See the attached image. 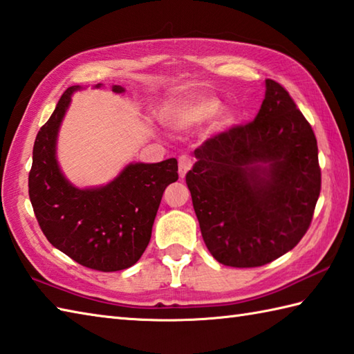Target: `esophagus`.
I'll return each instance as SVG.
<instances>
[{"instance_id": "obj_1", "label": "esophagus", "mask_w": 354, "mask_h": 354, "mask_svg": "<svg viewBox=\"0 0 354 354\" xmlns=\"http://www.w3.org/2000/svg\"><path fill=\"white\" fill-rule=\"evenodd\" d=\"M192 169V158L189 155H183L178 159V173L179 178H185L187 171Z\"/></svg>"}]
</instances>
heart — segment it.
I'll return each instance as SVG.
<instances>
[{
	"label": "heart",
	"instance_id": "1",
	"mask_svg": "<svg viewBox=\"0 0 354 354\" xmlns=\"http://www.w3.org/2000/svg\"><path fill=\"white\" fill-rule=\"evenodd\" d=\"M221 110H223V102L216 98H212V96H204V98L176 107L169 115V122L173 129L189 131L201 126V124L212 121L214 116L221 113Z\"/></svg>",
	"mask_w": 354,
	"mask_h": 354
}]
</instances>
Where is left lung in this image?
Returning a JSON list of instances; mask_svg holds the SVG:
<instances>
[{"label": "left lung", "instance_id": "1", "mask_svg": "<svg viewBox=\"0 0 354 354\" xmlns=\"http://www.w3.org/2000/svg\"><path fill=\"white\" fill-rule=\"evenodd\" d=\"M195 156L185 181L218 262L259 267L302 239L321 192L317 142L281 84L266 80L254 121L210 138Z\"/></svg>", "mask_w": 354, "mask_h": 354}]
</instances>
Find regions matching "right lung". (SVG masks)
<instances>
[{"label": "right lung", "instance_id": "add662e5", "mask_svg": "<svg viewBox=\"0 0 354 354\" xmlns=\"http://www.w3.org/2000/svg\"><path fill=\"white\" fill-rule=\"evenodd\" d=\"M82 88L68 87L38 131L29 196L41 230L55 248L84 267L118 272L136 264L147 248L162 193L178 179V161L129 162L107 184H72L61 170L57 145L72 95ZM112 92L126 88L112 86Z\"/></svg>", "mask_w": 354, "mask_h": 354}]
</instances>
